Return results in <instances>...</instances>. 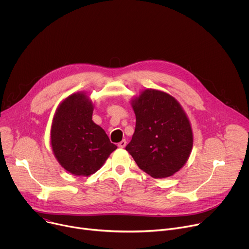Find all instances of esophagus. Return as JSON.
<instances>
[{
  "label": "esophagus",
  "instance_id": "esophagus-1",
  "mask_svg": "<svg viewBox=\"0 0 249 249\" xmlns=\"http://www.w3.org/2000/svg\"><path fill=\"white\" fill-rule=\"evenodd\" d=\"M126 145H127V142H126L125 140H123V141H121V142H120V143H118V147H119L120 149L125 148V147H126Z\"/></svg>",
  "mask_w": 249,
  "mask_h": 249
}]
</instances>
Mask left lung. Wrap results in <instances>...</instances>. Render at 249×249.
Listing matches in <instances>:
<instances>
[{"mask_svg":"<svg viewBox=\"0 0 249 249\" xmlns=\"http://www.w3.org/2000/svg\"><path fill=\"white\" fill-rule=\"evenodd\" d=\"M131 105L136 128L126 151L154 178L179 171L193 147L191 124L180 103L164 91L146 89L131 100Z\"/></svg>","mask_w":249,"mask_h":249,"instance_id":"left-lung-1","label":"left lung"}]
</instances>
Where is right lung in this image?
<instances>
[{"label": "right lung", "mask_w": 249, "mask_h": 249, "mask_svg": "<svg viewBox=\"0 0 249 249\" xmlns=\"http://www.w3.org/2000/svg\"><path fill=\"white\" fill-rule=\"evenodd\" d=\"M94 105L87 92L67 96L54 114L50 144L60 165L77 176L96 172L117 149L105 131L92 121Z\"/></svg>", "instance_id": "1"}]
</instances>
